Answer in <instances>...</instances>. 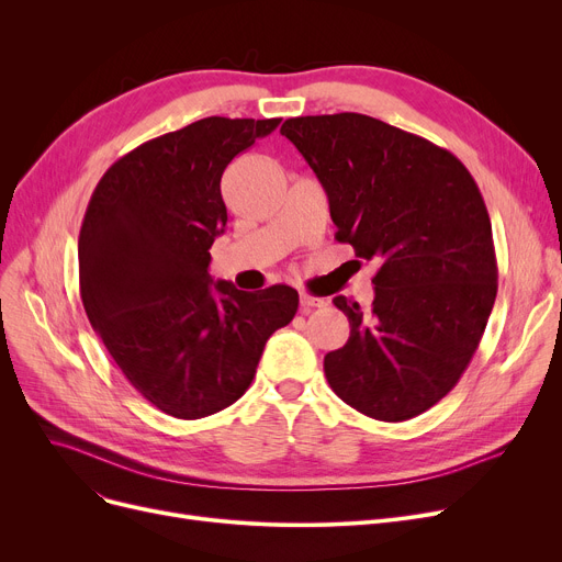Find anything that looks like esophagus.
<instances>
[{"mask_svg":"<svg viewBox=\"0 0 562 562\" xmlns=\"http://www.w3.org/2000/svg\"><path fill=\"white\" fill-rule=\"evenodd\" d=\"M316 307H326V299H316V296H310V293H301V310L303 312H310Z\"/></svg>","mask_w":562,"mask_h":562,"instance_id":"34e87169","label":"esophagus"}]
</instances>
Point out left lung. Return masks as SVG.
Instances as JSON below:
<instances>
[{
    "mask_svg": "<svg viewBox=\"0 0 562 562\" xmlns=\"http://www.w3.org/2000/svg\"><path fill=\"white\" fill-rule=\"evenodd\" d=\"M316 172L335 239L378 259L369 312L337 296L350 337L323 360L333 392L378 422H405L445 398L481 344L496 299L483 195L445 147L371 115L284 121Z\"/></svg>",
    "mask_w": 562,
    "mask_h": 562,
    "instance_id": "1",
    "label": "left lung"
}]
</instances>
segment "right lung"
Returning a JSON list of instances; mask_svg holds the SVG:
<instances>
[{
    "mask_svg": "<svg viewBox=\"0 0 562 562\" xmlns=\"http://www.w3.org/2000/svg\"><path fill=\"white\" fill-rule=\"evenodd\" d=\"M280 117H202L138 145L98 182L79 232L88 321L132 387L177 419L216 415L250 387L299 291L257 293L210 276L227 223L221 177Z\"/></svg>",
    "mask_w": 562,
    "mask_h": 562,
    "instance_id": "obj_1",
    "label": "right lung"
}]
</instances>
